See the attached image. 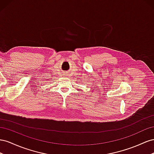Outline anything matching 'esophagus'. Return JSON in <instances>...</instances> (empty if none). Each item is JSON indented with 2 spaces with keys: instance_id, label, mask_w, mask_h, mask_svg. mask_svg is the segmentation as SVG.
I'll use <instances>...</instances> for the list:
<instances>
[{
  "instance_id": "esophagus-1",
  "label": "esophagus",
  "mask_w": 154,
  "mask_h": 154,
  "mask_svg": "<svg viewBox=\"0 0 154 154\" xmlns=\"http://www.w3.org/2000/svg\"><path fill=\"white\" fill-rule=\"evenodd\" d=\"M64 76H66V74H64Z\"/></svg>"
}]
</instances>
